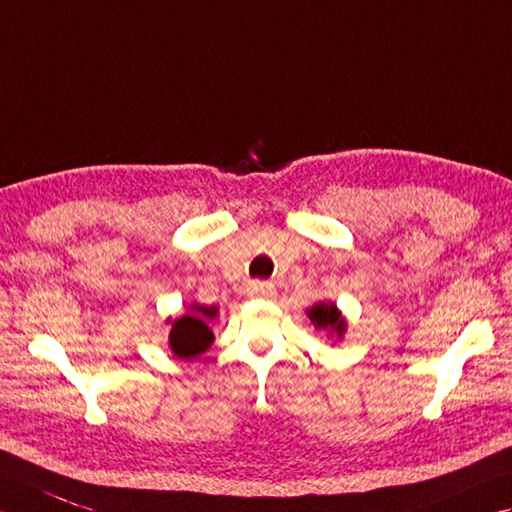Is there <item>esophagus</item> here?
Returning <instances> with one entry per match:
<instances>
[{"label":"esophagus","mask_w":512,"mask_h":512,"mask_svg":"<svg viewBox=\"0 0 512 512\" xmlns=\"http://www.w3.org/2000/svg\"><path fill=\"white\" fill-rule=\"evenodd\" d=\"M249 295L258 300H274L276 298V287L271 285V282H254L252 287H249Z\"/></svg>","instance_id":"34e87169"}]
</instances>
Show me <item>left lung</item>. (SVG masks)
Listing matches in <instances>:
<instances>
[{"label": "left lung", "instance_id": "8db88e82", "mask_svg": "<svg viewBox=\"0 0 512 512\" xmlns=\"http://www.w3.org/2000/svg\"><path fill=\"white\" fill-rule=\"evenodd\" d=\"M311 324L317 331H324L328 337L333 339V344H339L348 331V320L346 315L337 309L335 302H317L311 309H306Z\"/></svg>", "mask_w": 512, "mask_h": 512}]
</instances>
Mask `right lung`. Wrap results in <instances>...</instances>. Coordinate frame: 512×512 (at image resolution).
<instances>
[{
  "mask_svg": "<svg viewBox=\"0 0 512 512\" xmlns=\"http://www.w3.org/2000/svg\"><path fill=\"white\" fill-rule=\"evenodd\" d=\"M217 315V309H208V306L201 304H192L190 313H184L177 320L168 317L166 324L170 326L168 331V346L173 350V355L179 359H195L201 352H206L212 342H214V333L210 331V326L206 320Z\"/></svg>",
  "mask_w": 512,
  "mask_h": 512,
  "instance_id": "right-lung-1",
  "label": "right lung"
}]
</instances>
